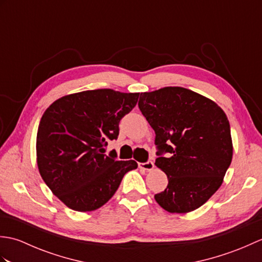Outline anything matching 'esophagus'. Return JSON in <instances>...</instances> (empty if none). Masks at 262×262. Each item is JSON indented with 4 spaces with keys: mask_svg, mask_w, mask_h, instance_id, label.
<instances>
[{
    "mask_svg": "<svg viewBox=\"0 0 262 262\" xmlns=\"http://www.w3.org/2000/svg\"><path fill=\"white\" fill-rule=\"evenodd\" d=\"M138 166H140V168L143 170L151 171L154 169V163L152 162V161H147V162H144V163H138Z\"/></svg>",
    "mask_w": 262,
    "mask_h": 262,
    "instance_id": "1",
    "label": "esophagus"
}]
</instances>
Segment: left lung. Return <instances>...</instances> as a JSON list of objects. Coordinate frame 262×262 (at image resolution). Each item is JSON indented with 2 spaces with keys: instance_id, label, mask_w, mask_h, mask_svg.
<instances>
[{
  "instance_id": "left-lung-1",
  "label": "left lung",
  "mask_w": 262,
  "mask_h": 262,
  "mask_svg": "<svg viewBox=\"0 0 262 262\" xmlns=\"http://www.w3.org/2000/svg\"><path fill=\"white\" fill-rule=\"evenodd\" d=\"M138 108L155 132V165L169 180L154 196L157 203L169 213L199 208L221 187L232 161L225 113L210 99L180 86L141 93Z\"/></svg>"
}]
</instances>
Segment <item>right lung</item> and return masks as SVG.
Instances as JSON below:
<instances>
[{
  "label": "right lung",
  "mask_w": 262,
  "mask_h": 262,
  "mask_svg": "<svg viewBox=\"0 0 262 262\" xmlns=\"http://www.w3.org/2000/svg\"><path fill=\"white\" fill-rule=\"evenodd\" d=\"M140 93L111 89L62 97L43 113L37 132V164L42 180L60 202L77 211L101 207L122 178L137 168L134 160L105 154L117 140L120 119L135 107Z\"/></svg>",
  "instance_id": "add662e5"
}]
</instances>
